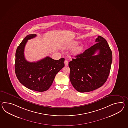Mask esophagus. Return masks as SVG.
<instances>
[{"label":"esophagus","mask_w":128,"mask_h":128,"mask_svg":"<svg viewBox=\"0 0 128 128\" xmlns=\"http://www.w3.org/2000/svg\"><path fill=\"white\" fill-rule=\"evenodd\" d=\"M64 63L65 66H68V62L67 60H65L64 62Z\"/></svg>","instance_id":"obj_1"}]
</instances>
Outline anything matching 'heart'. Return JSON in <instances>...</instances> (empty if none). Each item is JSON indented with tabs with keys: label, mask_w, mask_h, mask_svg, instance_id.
I'll return each instance as SVG.
<instances>
[{
	"label": "heart",
	"mask_w": 128,
	"mask_h": 128,
	"mask_svg": "<svg viewBox=\"0 0 128 128\" xmlns=\"http://www.w3.org/2000/svg\"><path fill=\"white\" fill-rule=\"evenodd\" d=\"M78 44V42H70V44H69L68 45H66V48H69V49H71L74 48L76 47ZM84 48V47L83 45H79L77 47H76L75 48L72 50V54L76 56L78 55V54H80L82 51V50Z\"/></svg>",
	"instance_id": "b5f03b06"
}]
</instances>
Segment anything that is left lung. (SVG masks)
<instances>
[{
	"mask_svg": "<svg viewBox=\"0 0 128 128\" xmlns=\"http://www.w3.org/2000/svg\"><path fill=\"white\" fill-rule=\"evenodd\" d=\"M95 42L96 44L69 62L70 80L74 87L80 92H89L102 86L109 75L112 50L103 37L98 36ZM98 51V54L94 55Z\"/></svg>",
	"mask_w": 128,
	"mask_h": 128,
	"instance_id": "1",
	"label": "left lung"
}]
</instances>
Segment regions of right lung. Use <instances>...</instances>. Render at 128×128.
<instances>
[{"mask_svg": "<svg viewBox=\"0 0 128 128\" xmlns=\"http://www.w3.org/2000/svg\"><path fill=\"white\" fill-rule=\"evenodd\" d=\"M35 34H28L19 44L16 52L15 71L19 82L29 89L42 92L49 89L56 74L64 66V58L53 59L48 56L36 62L25 59L24 50L28 40L35 38Z\"/></svg>", "mask_w": 128, "mask_h": 128, "instance_id": "right-lung-1", "label": "right lung"}]
</instances>
